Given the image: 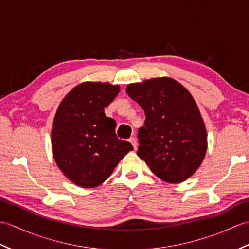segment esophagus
Wrapping results in <instances>:
<instances>
[{
  "instance_id": "obj_1",
  "label": "esophagus",
  "mask_w": 249,
  "mask_h": 249,
  "mask_svg": "<svg viewBox=\"0 0 249 249\" xmlns=\"http://www.w3.org/2000/svg\"><path fill=\"white\" fill-rule=\"evenodd\" d=\"M129 142L131 143V145L134 146V149L137 150V146H138V142H137V139L135 138V137H130Z\"/></svg>"
}]
</instances>
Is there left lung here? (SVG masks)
I'll list each match as a JSON object with an SVG mask.
<instances>
[{
	"mask_svg": "<svg viewBox=\"0 0 249 249\" xmlns=\"http://www.w3.org/2000/svg\"><path fill=\"white\" fill-rule=\"evenodd\" d=\"M127 94L144 110L137 154L168 183L193 176L206 153V130L192 95L171 78L129 84Z\"/></svg>",
	"mask_w": 249,
	"mask_h": 249,
	"instance_id": "left-lung-1",
	"label": "left lung"
}]
</instances>
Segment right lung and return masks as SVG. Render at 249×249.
Returning <instances> with one entry per match:
<instances>
[{
    "label": "right lung",
    "instance_id": "1",
    "mask_svg": "<svg viewBox=\"0 0 249 249\" xmlns=\"http://www.w3.org/2000/svg\"><path fill=\"white\" fill-rule=\"evenodd\" d=\"M119 86L84 82L62 100L52 124V152L64 176L84 188L106 181L119 161L134 149L115 134L116 123L105 108Z\"/></svg>",
    "mask_w": 249,
    "mask_h": 249
}]
</instances>
